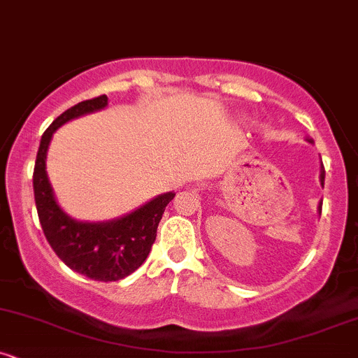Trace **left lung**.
Wrapping results in <instances>:
<instances>
[{
  "label": "left lung",
  "instance_id": "left-lung-1",
  "mask_svg": "<svg viewBox=\"0 0 358 358\" xmlns=\"http://www.w3.org/2000/svg\"><path fill=\"white\" fill-rule=\"evenodd\" d=\"M324 174H326L324 167H322V169H321V184H322V186H324Z\"/></svg>",
  "mask_w": 358,
  "mask_h": 358
}]
</instances>
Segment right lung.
<instances>
[{
	"label": "right lung",
	"instance_id": "1",
	"mask_svg": "<svg viewBox=\"0 0 358 358\" xmlns=\"http://www.w3.org/2000/svg\"><path fill=\"white\" fill-rule=\"evenodd\" d=\"M106 106V95L88 99L64 110L45 129L34 167V196L44 236L57 257L68 268L87 278L97 282H116L131 275L147 259L152 244L155 242L157 227L165 206L176 194L165 193L133 213L107 224L76 222L57 206L45 174V153L52 133L70 119L94 113Z\"/></svg>",
	"mask_w": 358,
	"mask_h": 358
}]
</instances>
